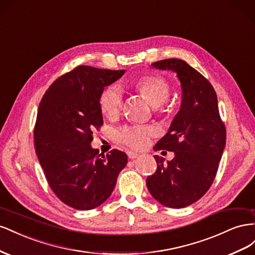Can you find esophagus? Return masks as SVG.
<instances>
[{
    "mask_svg": "<svg viewBox=\"0 0 255 255\" xmlns=\"http://www.w3.org/2000/svg\"><path fill=\"white\" fill-rule=\"evenodd\" d=\"M127 155H128L129 159H135V158L139 157V154H137V152H134V151H128Z\"/></svg>",
    "mask_w": 255,
    "mask_h": 255,
    "instance_id": "1",
    "label": "esophagus"
}]
</instances>
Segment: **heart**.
Returning <instances> with one entry per match:
<instances>
[{"mask_svg":"<svg viewBox=\"0 0 255 255\" xmlns=\"http://www.w3.org/2000/svg\"><path fill=\"white\" fill-rule=\"evenodd\" d=\"M135 90L148 103L158 108L168 100L171 92L170 83L160 76H147L140 79L135 83ZM123 105V95L119 86L110 85L105 89L99 97V107L108 119L118 118ZM155 130L151 127L129 126L122 128L116 133V137L122 143L131 148H143L149 142V137L154 135Z\"/></svg>","mask_w":255,"mask_h":255,"instance_id":"obj_1","label":"heart"}]
</instances>
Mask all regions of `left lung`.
Here are the masks:
<instances>
[{
    "label": "left lung",
    "mask_w": 255,
    "mask_h": 255,
    "mask_svg": "<svg viewBox=\"0 0 255 255\" xmlns=\"http://www.w3.org/2000/svg\"><path fill=\"white\" fill-rule=\"evenodd\" d=\"M152 67L175 72L180 81V109L155 150L174 151L166 161L158 155L155 174L146 186L152 198L171 208H183L200 200L212 186L227 140L225 126L213 85L183 60L166 59Z\"/></svg>",
    "instance_id": "left-lung-1"
}]
</instances>
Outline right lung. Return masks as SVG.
Wrapping results in <instances>:
<instances>
[{
    "instance_id": "right-lung-1",
    "label": "right lung",
    "mask_w": 255,
    "mask_h": 255,
    "mask_svg": "<svg viewBox=\"0 0 255 255\" xmlns=\"http://www.w3.org/2000/svg\"><path fill=\"white\" fill-rule=\"evenodd\" d=\"M125 70L78 66L50 85L34 128L35 150L48 184L65 204L96 208L111 195L128 157L93 148V131L104 124L99 97Z\"/></svg>"
}]
</instances>
